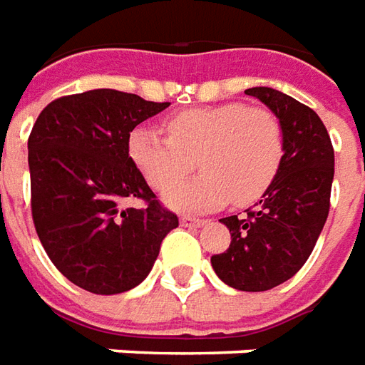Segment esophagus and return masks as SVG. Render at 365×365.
Masks as SVG:
<instances>
[{
  "label": "esophagus",
  "instance_id": "obj_1",
  "mask_svg": "<svg viewBox=\"0 0 365 365\" xmlns=\"http://www.w3.org/2000/svg\"><path fill=\"white\" fill-rule=\"evenodd\" d=\"M207 220H202V218H195V216H180V225L182 226H190V228H200V226L205 225Z\"/></svg>",
  "mask_w": 365,
  "mask_h": 365
}]
</instances>
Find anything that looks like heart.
<instances>
[{"label": "heart", "instance_id": "b5f03b06", "mask_svg": "<svg viewBox=\"0 0 365 365\" xmlns=\"http://www.w3.org/2000/svg\"><path fill=\"white\" fill-rule=\"evenodd\" d=\"M167 130L137 127L129 137V155L153 187L171 185L163 200L180 212L212 210L230 200L250 205L282 165V125L268 109H248L242 103L187 109L167 120ZM195 158L203 175L175 183Z\"/></svg>", "mask_w": 365, "mask_h": 365}]
</instances>
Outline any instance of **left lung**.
Listing matches in <instances>:
<instances>
[{
  "mask_svg": "<svg viewBox=\"0 0 365 365\" xmlns=\"http://www.w3.org/2000/svg\"><path fill=\"white\" fill-rule=\"evenodd\" d=\"M282 125L284 157L272 185L245 216H226L230 246L215 255L216 276L242 292H264L290 280L312 255L330 210L334 149L310 107L272 87H252Z\"/></svg>",
  "mask_w": 365,
  "mask_h": 365,
  "instance_id": "left-lung-1",
  "label": "left lung"
}]
</instances>
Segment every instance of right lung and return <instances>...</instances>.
Here are the masks:
<instances>
[{
	"label": "right lung",
	"instance_id": "add662e5",
	"mask_svg": "<svg viewBox=\"0 0 365 365\" xmlns=\"http://www.w3.org/2000/svg\"><path fill=\"white\" fill-rule=\"evenodd\" d=\"M168 105L93 89L55 99L35 120L27 140L35 230L55 268L87 292L139 286L178 226L129 157L130 130ZM127 197L145 208L125 209Z\"/></svg>",
	"mask_w": 365,
	"mask_h": 365
}]
</instances>
